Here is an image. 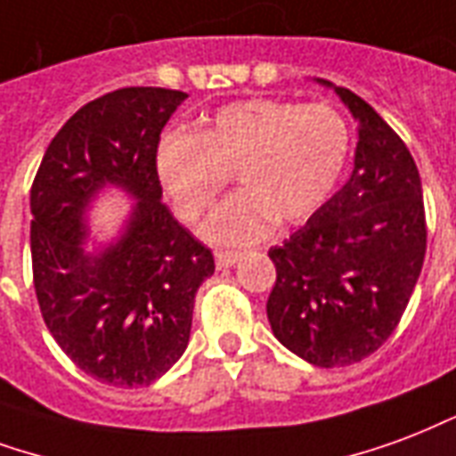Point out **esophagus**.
I'll return each instance as SVG.
<instances>
[{"label":"esophagus","mask_w":456,"mask_h":456,"mask_svg":"<svg viewBox=\"0 0 456 456\" xmlns=\"http://www.w3.org/2000/svg\"><path fill=\"white\" fill-rule=\"evenodd\" d=\"M239 258H241V254H237V251H215V265H217L219 271L232 268Z\"/></svg>","instance_id":"esophagus-1"}]
</instances>
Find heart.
I'll use <instances>...</instances> for the list:
<instances>
[{
	"label": "heart",
	"instance_id": "1",
	"mask_svg": "<svg viewBox=\"0 0 456 456\" xmlns=\"http://www.w3.org/2000/svg\"><path fill=\"white\" fill-rule=\"evenodd\" d=\"M350 133L323 103L237 101L208 118L198 134H161L154 174L185 222H195L234 176L239 191L200 227L217 246L254 244L273 219L295 224L329 200L346 168Z\"/></svg>",
	"mask_w": 456,
	"mask_h": 456
}]
</instances>
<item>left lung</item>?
Masks as SVG:
<instances>
[{
  "label": "left lung",
  "mask_w": 456,
  "mask_h": 456,
  "mask_svg": "<svg viewBox=\"0 0 456 456\" xmlns=\"http://www.w3.org/2000/svg\"><path fill=\"white\" fill-rule=\"evenodd\" d=\"M357 120L353 174L273 246L268 297L275 338L316 367H346L389 338L426 258V210L416 161L401 137L350 89L316 79Z\"/></svg>",
  "instance_id": "1"
}]
</instances>
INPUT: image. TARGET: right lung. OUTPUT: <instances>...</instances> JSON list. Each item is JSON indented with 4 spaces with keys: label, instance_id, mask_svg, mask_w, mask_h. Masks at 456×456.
Returning a JSON list of instances; mask_svg holds the SVG:
<instances>
[{
    "label": "right lung",
    "instance_id": "1",
    "mask_svg": "<svg viewBox=\"0 0 456 456\" xmlns=\"http://www.w3.org/2000/svg\"><path fill=\"white\" fill-rule=\"evenodd\" d=\"M188 94L130 86L79 108L30 188V261L40 314L74 365L113 387H147L183 355L210 248L161 202L154 150ZM108 190L134 202L106 242L88 212Z\"/></svg>",
    "mask_w": 456,
    "mask_h": 456
}]
</instances>
